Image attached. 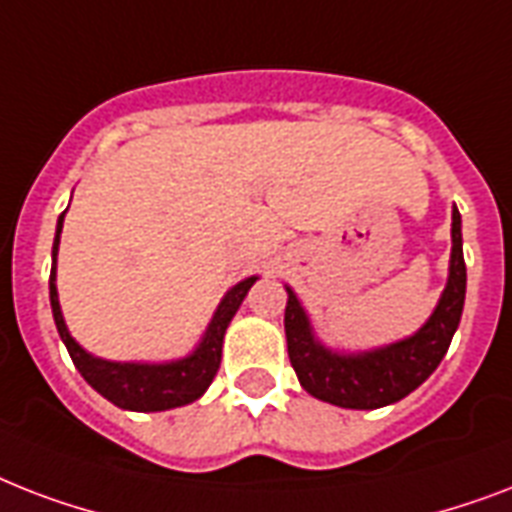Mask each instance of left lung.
Returning <instances> with one entry per match:
<instances>
[{"mask_svg": "<svg viewBox=\"0 0 512 512\" xmlns=\"http://www.w3.org/2000/svg\"><path fill=\"white\" fill-rule=\"evenodd\" d=\"M465 284H468V271H465V257H462L460 212L454 207L449 281L428 324L409 340L372 350L364 356L329 353L313 340L308 316L297 303L295 292L287 289L289 300L284 311V329H287L289 361H292L297 380L313 398H321L342 409H380L393 401H401L414 388H420L446 356L449 342L460 324Z\"/></svg>", "mask_w": 512, "mask_h": 512, "instance_id": "left-lung-1", "label": "left lung"}]
</instances>
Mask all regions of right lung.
I'll return each instance as SVG.
<instances>
[{"mask_svg": "<svg viewBox=\"0 0 512 512\" xmlns=\"http://www.w3.org/2000/svg\"><path fill=\"white\" fill-rule=\"evenodd\" d=\"M60 228H63V215L58 220L55 244H52L50 305L60 340L66 342L68 356H71L76 369L82 372L84 380L90 382L92 388L98 390L103 398H108L111 404L122 406V409H132V412H164V409H175V406L196 401L209 388V382L215 380L217 369H220V356H223L225 329L231 324L233 313L239 311L241 300L247 297L249 287L257 281L255 276L236 284L223 297L215 319L209 324L207 335L199 342V348L193 350V356L159 366L114 364V361L90 356L87 350L79 348V342L74 337L68 335L66 321H63V313H60L58 289H55V255H58Z\"/></svg>", "mask_w": 512, "mask_h": 512, "instance_id": "add662e5", "label": "right lung"}]
</instances>
